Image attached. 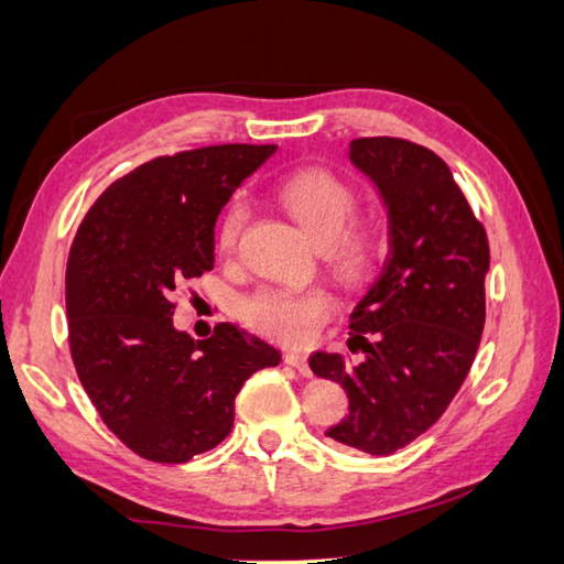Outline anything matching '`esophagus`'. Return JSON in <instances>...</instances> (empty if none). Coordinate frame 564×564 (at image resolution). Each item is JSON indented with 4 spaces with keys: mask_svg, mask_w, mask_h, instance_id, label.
I'll return each mask as SVG.
<instances>
[{
    "mask_svg": "<svg viewBox=\"0 0 564 564\" xmlns=\"http://www.w3.org/2000/svg\"><path fill=\"white\" fill-rule=\"evenodd\" d=\"M283 360L289 367H293V370H299L301 375H311V367H308V360L301 352H285Z\"/></svg>",
    "mask_w": 564,
    "mask_h": 564,
    "instance_id": "esophagus-1",
    "label": "esophagus"
}]
</instances>
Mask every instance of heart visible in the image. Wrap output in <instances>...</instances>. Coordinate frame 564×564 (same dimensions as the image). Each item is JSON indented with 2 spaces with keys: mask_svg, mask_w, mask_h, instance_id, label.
<instances>
[{
  "mask_svg": "<svg viewBox=\"0 0 564 564\" xmlns=\"http://www.w3.org/2000/svg\"><path fill=\"white\" fill-rule=\"evenodd\" d=\"M285 212L321 247L325 261L345 281H362L380 256V237L370 227H347L355 217L357 197L350 184L330 170L295 172L279 189ZM247 224V204L234 199L217 227V247L231 251ZM330 311V295L321 289H263L243 301L241 315L253 330L281 343L311 340L315 327Z\"/></svg>",
  "mask_w": 564,
  "mask_h": 564,
  "instance_id": "heart-1",
  "label": "heart"
}]
</instances>
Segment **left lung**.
<instances>
[{
  "label": "left lung",
  "mask_w": 564,
  "mask_h": 564,
  "mask_svg": "<svg viewBox=\"0 0 564 564\" xmlns=\"http://www.w3.org/2000/svg\"><path fill=\"white\" fill-rule=\"evenodd\" d=\"M350 162L384 204L389 253L350 315L352 352L317 350L311 370L343 384L350 412L325 436L389 456L422 436L452 404L486 323V229L446 162L397 138L350 142Z\"/></svg>",
  "instance_id": "obj_1"
}]
</instances>
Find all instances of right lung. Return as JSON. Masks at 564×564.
Masks as SVG:
<instances>
[{"instance_id": "1", "label": "right lung", "mask_w": 564, "mask_h": 564, "mask_svg": "<svg viewBox=\"0 0 564 564\" xmlns=\"http://www.w3.org/2000/svg\"><path fill=\"white\" fill-rule=\"evenodd\" d=\"M275 145H214L145 162L100 194L66 265L78 380L122 444L184 464L229 436L234 399L281 352L234 323L194 340L172 293L214 269V224Z\"/></svg>"}]
</instances>
